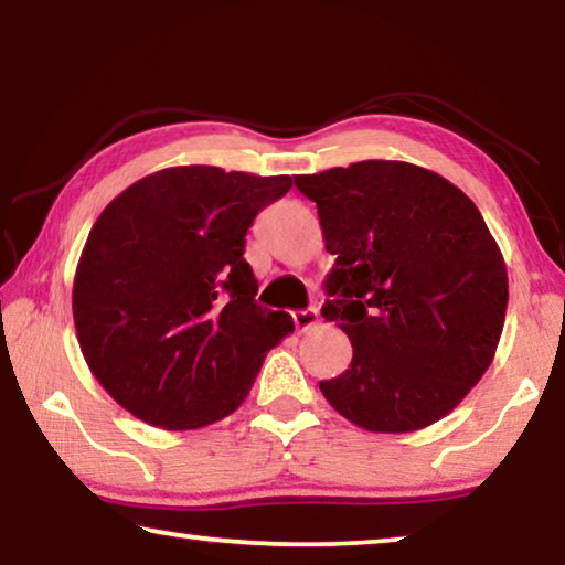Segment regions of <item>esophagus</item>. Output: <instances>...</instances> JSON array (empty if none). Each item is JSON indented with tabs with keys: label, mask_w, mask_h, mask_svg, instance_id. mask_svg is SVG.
<instances>
[{
	"label": "esophagus",
	"mask_w": 565,
	"mask_h": 565,
	"mask_svg": "<svg viewBox=\"0 0 565 565\" xmlns=\"http://www.w3.org/2000/svg\"><path fill=\"white\" fill-rule=\"evenodd\" d=\"M296 331H309L319 323V311L317 309H303V311H294L291 313Z\"/></svg>",
	"instance_id": "1"
}]
</instances>
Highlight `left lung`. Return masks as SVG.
I'll use <instances>...</instances> for the list:
<instances>
[{
	"label": "left lung",
	"mask_w": 565,
	"mask_h": 565,
	"mask_svg": "<svg viewBox=\"0 0 565 565\" xmlns=\"http://www.w3.org/2000/svg\"><path fill=\"white\" fill-rule=\"evenodd\" d=\"M317 202L327 252L321 317L353 359L321 381L329 404L374 434H411L461 404L499 349L509 274L461 189L408 161L366 159L294 177Z\"/></svg>",
	"instance_id": "1"
}]
</instances>
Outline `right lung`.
Instances as JSON below:
<instances>
[{
	"label": "right lung",
	"instance_id": "1",
	"mask_svg": "<svg viewBox=\"0 0 565 565\" xmlns=\"http://www.w3.org/2000/svg\"><path fill=\"white\" fill-rule=\"evenodd\" d=\"M291 177L169 167L134 181L94 222L74 274L79 349L102 388L149 426L191 431L244 404L266 351L294 331L254 301V216Z\"/></svg>",
	"mask_w": 565,
	"mask_h": 565
}]
</instances>
